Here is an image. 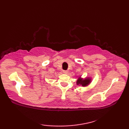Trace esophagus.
<instances>
[{
	"label": "esophagus",
	"instance_id": "1",
	"mask_svg": "<svg viewBox=\"0 0 129 129\" xmlns=\"http://www.w3.org/2000/svg\"><path fill=\"white\" fill-rule=\"evenodd\" d=\"M63 73H64V74H68V70H63Z\"/></svg>",
	"mask_w": 129,
	"mask_h": 129
}]
</instances>
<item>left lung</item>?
I'll use <instances>...</instances> for the list:
<instances>
[{"label":"left lung","mask_w":129,"mask_h":129,"mask_svg":"<svg viewBox=\"0 0 129 129\" xmlns=\"http://www.w3.org/2000/svg\"><path fill=\"white\" fill-rule=\"evenodd\" d=\"M91 81V78H86L85 79L81 78V76L79 77V78L78 79L77 81H76V84L78 85H81L83 87H85L88 86L90 84Z\"/></svg>","instance_id":"8db88e82"}]
</instances>
